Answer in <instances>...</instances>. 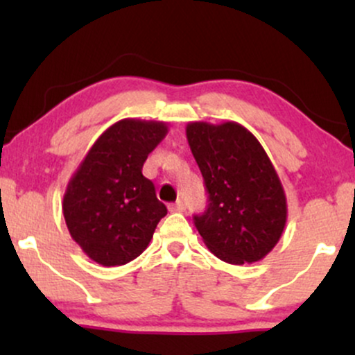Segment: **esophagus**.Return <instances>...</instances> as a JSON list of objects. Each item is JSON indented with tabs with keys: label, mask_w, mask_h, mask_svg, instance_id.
I'll return each instance as SVG.
<instances>
[{
	"label": "esophagus",
	"mask_w": 355,
	"mask_h": 355,
	"mask_svg": "<svg viewBox=\"0 0 355 355\" xmlns=\"http://www.w3.org/2000/svg\"><path fill=\"white\" fill-rule=\"evenodd\" d=\"M168 210L170 211H177V214H182V211H185V203L182 200L172 203V205H168Z\"/></svg>",
	"instance_id": "esophagus-1"
}]
</instances>
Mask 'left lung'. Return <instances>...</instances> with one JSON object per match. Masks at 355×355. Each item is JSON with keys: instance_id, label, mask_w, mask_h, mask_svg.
I'll return each mask as SVG.
<instances>
[{"instance_id": "left-lung-1", "label": "left lung", "mask_w": 355, "mask_h": 355, "mask_svg": "<svg viewBox=\"0 0 355 355\" xmlns=\"http://www.w3.org/2000/svg\"><path fill=\"white\" fill-rule=\"evenodd\" d=\"M185 132L209 191V209L193 218L203 243L232 266L259 262L279 243L287 223L275 166L237 121H190Z\"/></svg>"}]
</instances>
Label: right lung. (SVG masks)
<instances>
[{
    "instance_id": "1",
    "label": "right lung",
    "mask_w": 355,
    "mask_h": 355,
    "mask_svg": "<svg viewBox=\"0 0 355 355\" xmlns=\"http://www.w3.org/2000/svg\"><path fill=\"white\" fill-rule=\"evenodd\" d=\"M168 123L123 118L108 126L71 175L63 215L83 254L103 267L125 266L148 247L166 207L141 173Z\"/></svg>"
}]
</instances>
